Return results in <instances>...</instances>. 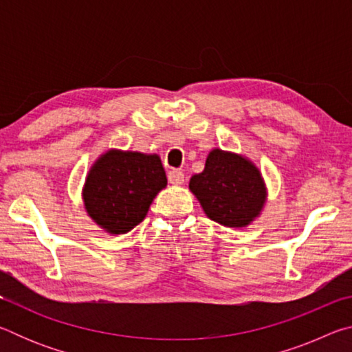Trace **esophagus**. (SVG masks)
Here are the masks:
<instances>
[{
	"mask_svg": "<svg viewBox=\"0 0 352 352\" xmlns=\"http://www.w3.org/2000/svg\"><path fill=\"white\" fill-rule=\"evenodd\" d=\"M168 178H169V183L170 184H182L184 182V174L182 170H169L168 174Z\"/></svg>",
	"mask_w": 352,
	"mask_h": 352,
	"instance_id": "1",
	"label": "esophagus"
}]
</instances>
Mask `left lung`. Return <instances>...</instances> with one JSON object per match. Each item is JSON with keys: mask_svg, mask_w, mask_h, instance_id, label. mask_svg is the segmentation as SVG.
I'll use <instances>...</instances> for the list:
<instances>
[{"mask_svg": "<svg viewBox=\"0 0 352 352\" xmlns=\"http://www.w3.org/2000/svg\"><path fill=\"white\" fill-rule=\"evenodd\" d=\"M189 189L208 217L230 228H243L259 216L267 188L259 169L248 158L212 148L205 169L190 177Z\"/></svg>", "mask_w": 352, "mask_h": 352, "instance_id": "left-lung-1", "label": "left lung"}]
</instances>
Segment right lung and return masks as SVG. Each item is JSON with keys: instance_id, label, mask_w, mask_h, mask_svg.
Returning <instances> with one entry per match:
<instances>
[{"instance_id": "add662e5", "label": "right lung", "mask_w": 352, "mask_h": 352, "mask_svg": "<svg viewBox=\"0 0 352 352\" xmlns=\"http://www.w3.org/2000/svg\"><path fill=\"white\" fill-rule=\"evenodd\" d=\"M168 178L158 155L110 148L94 162L83 184L85 210L110 234H124L144 220Z\"/></svg>"}]
</instances>
